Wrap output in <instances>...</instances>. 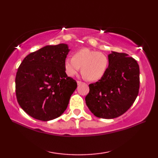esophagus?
Wrapping results in <instances>:
<instances>
[{
	"label": "esophagus",
	"mask_w": 158,
	"mask_h": 158,
	"mask_svg": "<svg viewBox=\"0 0 158 158\" xmlns=\"http://www.w3.org/2000/svg\"><path fill=\"white\" fill-rule=\"evenodd\" d=\"M77 85H80V84H81V83H82V82L80 81H77Z\"/></svg>",
	"instance_id": "1"
}]
</instances>
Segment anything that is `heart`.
Instances as JSON below:
<instances>
[{"instance_id":"heart-1","label":"heart","mask_w":158,"mask_h":158,"mask_svg":"<svg viewBox=\"0 0 158 158\" xmlns=\"http://www.w3.org/2000/svg\"><path fill=\"white\" fill-rule=\"evenodd\" d=\"M109 58L101 52L83 48L74 53L73 58L64 61L66 74L75 76L81 67L83 75L89 81H96L105 75L109 67Z\"/></svg>"}]
</instances>
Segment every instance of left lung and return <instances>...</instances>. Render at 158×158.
I'll use <instances>...</instances> for the list:
<instances>
[{"label": "left lung", "instance_id": "1", "mask_svg": "<svg viewBox=\"0 0 158 158\" xmlns=\"http://www.w3.org/2000/svg\"><path fill=\"white\" fill-rule=\"evenodd\" d=\"M108 58L105 75L89 85L85 102L95 116L113 119L123 115L135 102L139 90L140 70L136 60L125 53L112 52Z\"/></svg>", "mask_w": 158, "mask_h": 158}]
</instances>
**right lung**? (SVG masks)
<instances>
[{"mask_svg": "<svg viewBox=\"0 0 158 158\" xmlns=\"http://www.w3.org/2000/svg\"><path fill=\"white\" fill-rule=\"evenodd\" d=\"M70 49L66 44L47 45L31 53L20 64L15 77L17 100L36 119H54L64 112L76 89L75 80L65 72Z\"/></svg>", "mask_w": 158, "mask_h": 158, "instance_id": "1", "label": "right lung"}]
</instances>
